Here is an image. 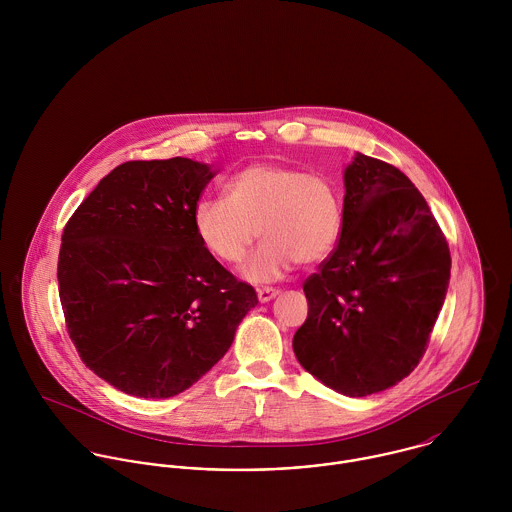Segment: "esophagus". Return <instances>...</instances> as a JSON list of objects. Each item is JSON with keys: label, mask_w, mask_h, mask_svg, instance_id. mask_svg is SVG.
Here are the masks:
<instances>
[{"label": "esophagus", "mask_w": 512, "mask_h": 512, "mask_svg": "<svg viewBox=\"0 0 512 512\" xmlns=\"http://www.w3.org/2000/svg\"><path fill=\"white\" fill-rule=\"evenodd\" d=\"M278 293L280 292H278L276 288H260V290H258V299H260L262 303H266V301L274 299Z\"/></svg>", "instance_id": "esophagus-1"}]
</instances>
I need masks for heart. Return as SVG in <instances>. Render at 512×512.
<instances>
[{
  "label": "heart",
  "mask_w": 512,
  "mask_h": 512,
  "mask_svg": "<svg viewBox=\"0 0 512 512\" xmlns=\"http://www.w3.org/2000/svg\"><path fill=\"white\" fill-rule=\"evenodd\" d=\"M203 248L222 264H238L260 234L264 240L244 264L254 284L276 282L297 262L325 260L343 228V205L335 183L307 169L254 163L224 185V199H203L193 213Z\"/></svg>",
  "instance_id": "b5f03b06"
}]
</instances>
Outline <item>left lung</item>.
Masks as SVG:
<instances>
[{
    "mask_svg": "<svg viewBox=\"0 0 512 512\" xmlns=\"http://www.w3.org/2000/svg\"><path fill=\"white\" fill-rule=\"evenodd\" d=\"M447 240L426 199L394 165L355 155L343 228L303 292L293 353L325 386L368 396L422 361L449 286Z\"/></svg>",
    "mask_w": 512,
    "mask_h": 512,
    "instance_id": "left-lung-1",
    "label": "left lung"
}]
</instances>
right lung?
I'll list each match as a JSON object with an SVG mask.
<instances>
[{"mask_svg":"<svg viewBox=\"0 0 512 512\" xmlns=\"http://www.w3.org/2000/svg\"><path fill=\"white\" fill-rule=\"evenodd\" d=\"M215 171L187 157L126 161L63 230L57 278L82 363L114 388L171 398L219 363L258 303L193 226Z\"/></svg>","mask_w":512,"mask_h":512,"instance_id":"right-lung-1","label":"right lung"}]
</instances>
